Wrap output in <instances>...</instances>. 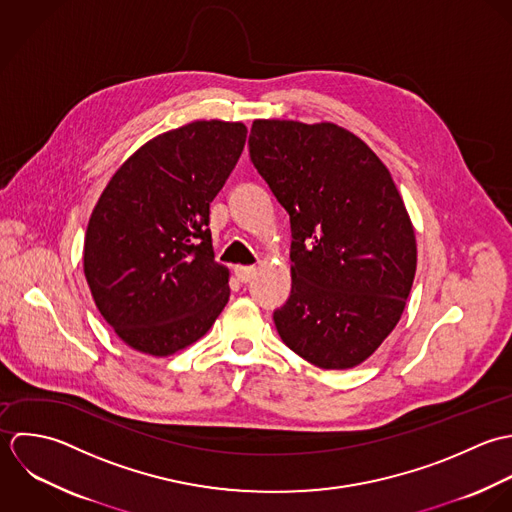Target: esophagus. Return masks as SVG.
<instances>
[{"mask_svg":"<svg viewBox=\"0 0 512 512\" xmlns=\"http://www.w3.org/2000/svg\"><path fill=\"white\" fill-rule=\"evenodd\" d=\"M257 275V267H235V277L241 281V283H249L253 277Z\"/></svg>","mask_w":512,"mask_h":512,"instance_id":"obj_1","label":"esophagus"}]
</instances>
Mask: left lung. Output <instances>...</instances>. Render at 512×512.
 Returning a JSON list of instances; mask_svg holds the SVG:
<instances>
[{
	"label": "left lung",
	"instance_id": "8db88e82",
	"mask_svg": "<svg viewBox=\"0 0 512 512\" xmlns=\"http://www.w3.org/2000/svg\"><path fill=\"white\" fill-rule=\"evenodd\" d=\"M251 162L291 217V297L273 320L322 370L368 360L396 328L417 267L415 233L390 170L334 122L259 118Z\"/></svg>",
	"mask_w": 512,
	"mask_h": 512
}]
</instances>
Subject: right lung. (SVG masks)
Segmentation results:
<instances>
[{"mask_svg":"<svg viewBox=\"0 0 512 512\" xmlns=\"http://www.w3.org/2000/svg\"><path fill=\"white\" fill-rule=\"evenodd\" d=\"M245 138L243 122L196 120L148 140L106 184L83 267L99 312L130 348L172 356L227 305L229 269L213 259L209 204Z\"/></svg>","mask_w":512,"mask_h":512,"instance_id":"1","label":"right lung"}]
</instances>
